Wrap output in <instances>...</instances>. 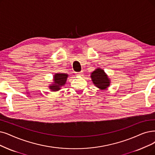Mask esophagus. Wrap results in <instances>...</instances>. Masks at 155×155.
Here are the masks:
<instances>
[{
  "label": "esophagus",
  "mask_w": 155,
  "mask_h": 155,
  "mask_svg": "<svg viewBox=\"0 0 155 155\" xmlns=\"http://www.w3.org/2000/svg\"><path fill=\"white\" fill-rule=\"evenodd\" d=\"M76 75H77V76H82L83 75V72H76Z\"/></svg>",
  "instance_id": "esophagus-1"
}]
</instances>
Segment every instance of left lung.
<instances>
[{
  "mask_svg": "<svg viewBox=\"0 0 155 155\" xmlns=\"http://www.w3.org/2000/svg\"><path fill=\"white\" fill-rule=\"evenodd\" d=\"M90 77L94 84L101 90H106L110 84V79L107 74L99 67L91 73Z\"/></svg>",
  "mask_w": 155,
  "mask_h": 155,
  "instance_id": "8db88e82",
  "label": "left lung"
}]
</instances>
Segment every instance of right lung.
I'll list each match as a JSON object with an SVG mask.
<instances>
[{"label":"right lung","mask_w":155,"mask_h":155,"mask_svg":"<svg viewBox=\"0 0 155 155\" xmlns=\"http://www.w3.org/2000/svg\"><path fill=\"white\" fill-rule=\"evenodd\" d=\"M68 76V74L56 73L53 76V82L49 86V89H50L51 91L60 90L65 84Z\"/></svg>","instance_id":"add662e5"}]
</instances>
